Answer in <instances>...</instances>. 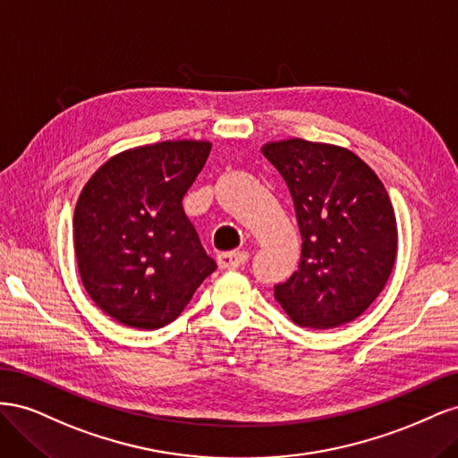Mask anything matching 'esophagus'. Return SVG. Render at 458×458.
I'll return each instance as SVG.
<instances>
[{
  "label": "esophagus",
  "instance_id": "obj_1",
  "mask_svg": "<svg viewBox=\"0 0 458 458\" xmlns=\"http://www.w3.org/2000/svg\"><path fill=\"white\" fill-rule=\"evenodd\" d=\"M248 261L246 252H225L217 256V266L219 269H237Z\"/></svg>",
  "mask_w": 458,
  "mask_h": 458
}]
</instances>
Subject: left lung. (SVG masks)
I'll list each match as a JSON object with an SVG mask.
<instances>
[{"instance_id": "1", "label": "left lung", "mask_w": 458, "mask_h": 458, "mask_svg": "<svg viewBox=\"0 0 458 458\" xmlns=\"http://www.w3.org/2000/svg\"><path fill=\"white\" fill-rule=\"evenodd\" d=\"M284 179L301 234L300 269L275 286L298 327L328 330L363 315L390 279L397 221L380 177L355 152L306 140L261 147Z\"/></svg>"}]
</instances>
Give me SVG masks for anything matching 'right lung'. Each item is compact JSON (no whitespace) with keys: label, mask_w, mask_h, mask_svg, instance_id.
Here are the masks:
<instances>
[{"label":"right lung","mask_w":458,"mask_h":458,"mask_svg":"<svg viewBox=\"0 0 458 458\" xmlns=\"http://www.w3.org/2000/svg\"><path fill=\"white\" fill-rule=\"evenodd\" d=\"M210 148V141L179 140L122 150L81 189L80 279L114 321L140 330L168 325L216 271L182 206Z\"/></svg>","instance_id":"obj_1"}]
</instances>
